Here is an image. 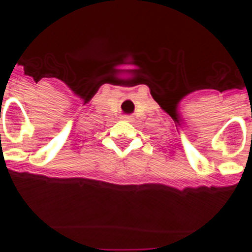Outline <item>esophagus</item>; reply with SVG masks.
I'll return each instance as SVG.
<instances>
[{"mask_svg":"<svg viewBox=\"0 0 252 252\" xmlns=\"http://www.w3.org/2000/svg\"><path fill=\"white\" fill-rule=\"evenodd\" d=\"M122 119L126 122H130L131 121V117L130 116H122Z\"/></svg>","mask_w":252,"mask_h":252,"instance_id":"34e87169","label":"esophagus"}]
</instances>
